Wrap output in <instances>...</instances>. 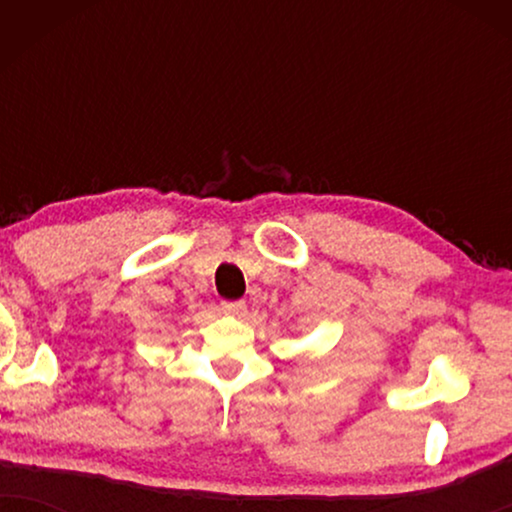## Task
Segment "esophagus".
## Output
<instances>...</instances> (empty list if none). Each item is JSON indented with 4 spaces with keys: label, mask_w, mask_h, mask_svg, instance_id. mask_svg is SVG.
Returning <instances> with one entry per match:
<instances>
[{
    "label": "esophagus",
    "mask_w": 512,
    "mask_h": 512,
    "mask_svg": "<svg viewBox=\"0 0 512 512\" xmlns=\"http://www.w3.org/2000/svg\"><path fill=\"white\" fill-rule=\"evenodd\" d=\"M221 310L226 314H233V317H244L247 314V303L244 300H223Z\"/></svg>",
    "instance_id": "obj_1"
}]
</instances>
